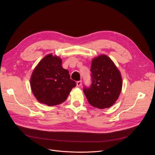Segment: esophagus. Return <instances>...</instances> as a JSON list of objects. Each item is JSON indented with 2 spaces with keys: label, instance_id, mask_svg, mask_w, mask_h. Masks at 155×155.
Returning a JSON list of instances; mask_svg holds the SVG:
<instances>
[{
  "label": "esophagus",
  "instance_id": "obj_1",
  "mask_svg": "<svg viewBox=\"0 0 155 155\" xmlns=\"http://www.w3.org/2000/svg\"><path fill=\"white\" fill-rule=\"evenodd\" d=\"M81 84H82V81H77V83H76L77 87H80L81 85Z\"/></svg>",
  "mask_w": 155,
  "mask_h": 155
}]
</instances>
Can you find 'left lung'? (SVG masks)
<instances>
[{"label":"left lung","mask_w":155,"mask_h":155,"mask_svg":"<svg viewBox=\"0 0 155 155\" xmlns=\"http://www.w3.org/2000/svg\"><path fill=\"white\" fill-rule=\"evenodd\" d=\"M92 83L84 87L83 92L92 106L104 109L115 104L120 94L122 79L113 61L105 55L92 61Z\"/></svg>","instance_id":"left-lung-1"}]
</instances>
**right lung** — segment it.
I'll list each match as a JSON object with an SVG mask.
<instances>
[{"label":"right lung","instance_id":"add662e5","mask_svg":"<svg viewBox=\"0 0 155 155\" xmlns=\"http://www.w3.org/2000/svg\"><path fill=\"white\" fill-rule=\"evenodd\" d=\"M62 60L48 54L33 71L30 85L33 94L40 103L48 106L62 104L67 99L76 83L70 79L69 72L62 67Z\"/></svg>","mask_w":155,"mask_h":155}]
</instances>
